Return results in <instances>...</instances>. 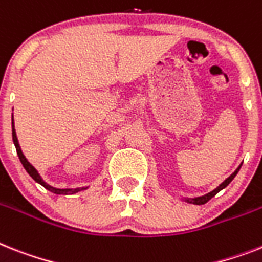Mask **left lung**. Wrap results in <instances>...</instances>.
Masks as SVG:
<instances>
[{"instance_id":"left-lung-1","label":"left lung","mask_w":262,"mask_h":262,"mask_svg":"<svg viewBox=\"0 0 262 262\" xmlns=\"http://www.w3.org/2000/svg\"><path fill=\"white\" fill-rule=\"evenodd\" d=\"M239 168H241V166H238V168L236 169V172L233 173V174H230L229 177H228V179H226L225 181H224L223 184H221V185H220V186H217V188L214 189V190H212V192H210V193H208V194H205V195H201V197H197V199L186 200V201H188V202H192V204H194V205H202V204H205V202H208V201H209L210 199H212V197H214V195H216L217 193L220 192V190H223L224 188H226V186L229 185L230 182H232V180L234 179V177H236V174H237V173H238Z\"/></svg>"}]
</instances>
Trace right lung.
<instances>
[{
    "label": "right lung",
    "instance_id": "right-lung-1",
    "mask_svg": "<svg viewBox=\"0 0 262 262\" xmlns=\"http://www.w3.org/2000/svg\"><path fill=\"white\" fill-rule=\"evenodd\" d=\"M12 136H13V142H14L15 145V149H17V155H18L19 157V161H21V164L24 165V168L26 169V172L29 173L30 177H32L33 180L36 182H38V184H41V185L43 186V188H46L48 190H50V192L56 193V194H68V193H70V194H73V193H77L80 192V190H82L83 188H77V189H56L53 188V186L48 185L45 181H43L42 179H41V176L38 174V172H37L36 169H34V166H33L32 164H30L28 160H26V157L24 156L23 150H21V148H19V144H18V140H17V136H15V129H14V122H12Z\"/></svg>",
    "mask_w": 262,
    "mask_h": 262
}]
</instances>
